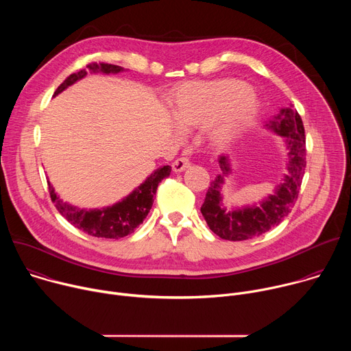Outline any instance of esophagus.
<instances>
[{
    "label": "esophagus",
    "instance_id": "1",
    "mask_svg": "<svg viewBox=\"0 0 351 351\" xmlns=\"http://www.w3.org/2000/svg\"><path fill=\"white\" fill-rule=\"evenodd\" d=\"M190 164H191V162H190V158L186 157V156H182V157H179L178 160L173 161L172 169H173L175 172H183L186 168L190 167Z\"/></svg>",
    "mask_w": 351,
    "mask_h": 351
}]
</instances>
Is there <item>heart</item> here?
I'll list each match as a JSON object with an SVG mask.
<instances>
[{"instance_id":"1","label":"heart","mask_w":351,"mask_h":351,"mask_svg":"<svg viewBox=\"0 0 351 351\" xmlns=\"http://www.w3.org/2000/svg\"><path fill=\"white\" fill-rule=\"evenodd\" d=\"M257 111V95L236 79L184 83L172 95L175 122L190 129L213 121L210 134L217 144L230 141L254 119Z\"/></svg>"}]
</instances>
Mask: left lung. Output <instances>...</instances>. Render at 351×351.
<instances>
[{
    "label": "left lung",
    "mask_w": 351,
    "mask_h": 351,
    "mask_svg": "<svg viewBox=\"0 0 351 351\" xmlns=\"http://www.w3.org/2000/svg\"><path fill=\"white\" fill-rule=\"evenodd\" d=\"M286 138L289 148V175L260 207L226 211L221 208V186L223 178L230 172L228 158H218L221 175L208 187L202 214L210 229L225 240L240 241L257 237L271 228L279 225L294 207L306 169V136L302 117L295 110H280L279 114L265 125Z\"/></svg>",
    "instance_id": "8db88e82"
}]
</instances>
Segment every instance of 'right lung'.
I'll return each instance as SVG.
<instances>
[{"label": "right lung", "mask_w": 351, "mask_h": 351, "mask_svg": "<svg viewBox=\"0 0 351 351\" xmlns=\"http://www.w3.org/2000/svg\"><path fill=\"white\" fill-rule=\"evenodd\" d=\"M87 69L91 72H103V73H118L123 71L118 65L107 64V62H91L87 65ZM87 71H79L76 73L69 75L56 90L54 95L60 94L62 90L73 84L76 80L84 77ZM171 167L165 165L157 169L154 173L149 175L147 180L138 186L132 194H129L121 203L103 208V210H93L86 211L76 207H72L56 194L51 183H48V191L51 202L54 203L58 213L75 228L82 232L103 239H121L132 233L140 223H143L144 218L149 213L154 203V195L157 193L158 184L169 176Z\"/></svg>", "instance_id": "right-lung-1"}]
</instances>
